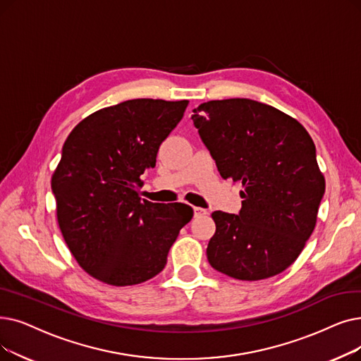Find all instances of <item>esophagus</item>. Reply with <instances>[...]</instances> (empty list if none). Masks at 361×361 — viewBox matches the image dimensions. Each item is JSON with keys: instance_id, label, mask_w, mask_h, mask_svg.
Segmentation results:
<instances>
[{"instance_id": "1", "label": "esophagus", "mask_w": 361, "mask_h": 361, "mask_svg": "<svg viewBox=\"0 0 361 361\" xmlns=\"http://www.w3.org/2000/svg\"><path fill=\"white\" fill-rule=\"evenodd\" d=\"M193 212H195V216H200V215H205V214H208V211H207V209L199 208V207H195V208H193Z\"/></svg>"}]
</instances>
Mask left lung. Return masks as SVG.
Listing matches in <instances>:
<instances>
[{"label": "left lung", "instance_id": "obj_1", "mask_svg": "<svg viewBox=\"0 0 361 361\" xmlns=\"http://www.w3.org/2000/svg\"><path fill=\"white\" fill-rule=\"evenodd\" d=\"M193 112L219 174L243 187L239 215L212 212L209 264L239 280L281 273L314 230L324 195L312 138L296 119L249 99L212 100Z\"/></svg>", "mask_w": 361, "mask_h": 361}]
</instances>
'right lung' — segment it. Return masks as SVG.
Instances as JSON below:
<instances>
[{"instance_id": "right-lung-1", "label": "right lung", "mask_w": 361, "mask_h": 361, "mask_svg": "<svg viewBox=\"0 0 361 361\" xmlns=\"http://www.w3.org/2000/svg\"><path fill=\"white\" fill-rule=\"evenodd\" d=\"M189 102L134 99L104 107L72 130L51 178L57 221L78 264L114 286L159 274L193 209L138 197L140 176Z\"/></svg>"}]
</instances>
